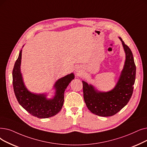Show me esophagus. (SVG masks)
Masks as SVG:
<instances>
[{
	"label": "esophagus",
	"mask_w": 147,
	"mask_h": 147,
	"mask_svg": "<svg viewBox=\"0 0 147 147\" xmlns=\"http://www.w3.org/2000/svg\"><path fill=\"white\" fill-rule=\"evenodd\" d=\"M77 73H78V74H80V73H81V72L79 71V70H78V71H77Z\"/></svg>",
	"instance_id": "34e87169"
}]
</instances>
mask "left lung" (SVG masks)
Segmentation results:
<instances>
[{
	"instance_id": "1",
	"label": "left lung",
	"mask_w": 147,
	"mask_h": 147,
	"mask_svg": "<svg viewBox=\"0 0 147 147\" xmlns=\"http://www.w3.org/2000/svg\"><path fill=\"white\" fill-rule=\"evenodd\" d=\"M122 41L125 53V62L119 79L113 90L100 92L82 81L84 98L88 109L101 117H111L120 111L129 103L133 91L136 78V65L130 49Z\"/></svg>"
}]
</instances>
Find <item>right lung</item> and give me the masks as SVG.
<instances>
[{
	"label": "right lung",
	"instance_id": "right-lung-1",
	"mask_svg": "<svg viewBox=\"0 0 147 147\" xmlns=\"http://www.w3.org/2000/svg\"><path fill=\"white\" fill-rule=\"evenodd\" d=\"M22 51L12 70V85L17 100L19 104L32 116L38 118L53 117L61 110L64 101V91L69 83L74 79V75L73 73L68 74L56 82V94L53 99L47 100L46 95L44 94L31 93L24 86L20 73Z\"/></svg>",
	"mask_w": 147,
	"mask_h": 147
}]
</instances>
